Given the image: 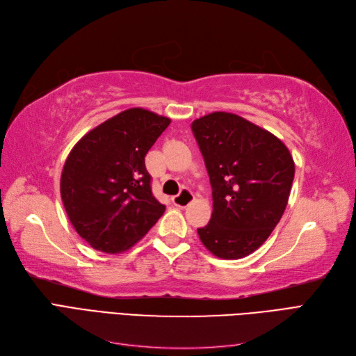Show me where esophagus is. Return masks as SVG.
Returning <instances> with one entry per match:
<instances>
[{
	"mask_svg": "<svg viewBox=\"0 0 356 356\" xmlns=\"http://www.w3.org/2000/svg\"><path fill=\"white\" fill-rule=\"evenodd\" d=\"M193 199H195V195H193L191 190L184 188V190H181L179 195L172 197V202H174V204H175V207H178V208H186L187 204H190V202Z\"/></svg>",
	"mask_w": 356,
	"mask_h": 356,
	"instance_id": "1",
	"label": "esophagus"
}]
</instances>
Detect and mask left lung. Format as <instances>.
I'll return each instance as SVG.
<instances>
[{"mask_svg":"<svg viewBox=\"0 0 356 356\" xmlns=\"http://www.w3.org/2000/svg\"><path fill=\"white\" fill-rule=\"evenodd\" d=\"M207 166L213 211L197 229L202 243L220 258L238 260L270 236L286 208L294 160L270 132L230 113H211L191 123Z\"/></svg>","mask_w":356,"mask_h":356,"instance_id":"1","label":"left lung"}]
</instances>
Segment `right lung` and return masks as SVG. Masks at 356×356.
<instances>
[{"instance_id":"obj_1","label":"right lung","mask_w":356,"mask_h":356,"mask_svg":"<svg viewBox=\"0 0 356 356\" xmlns=\"http://www.w3.org/2000/svg\"><path fill=\"white\" fill-rule=\"evenodd\" d=\"M168 117L131 108L75 144L63 165L60 196L81 238L102 252L135 245L166 207L152 191L145 154L169 126Z\"/></svg>"}]
</instances>
